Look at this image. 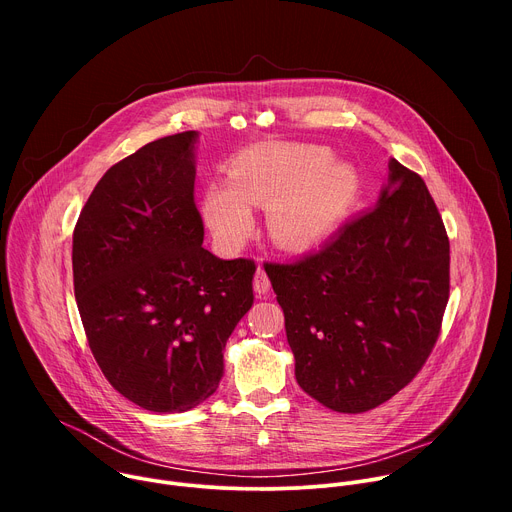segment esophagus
I'll return each mask as SVG.
<instances>
[{
  "label": "esophagus",
  "mask_w": 512,
  "mask_h": 512,
  "mask_svg": "<svg viewBox=\"0 0 512 512\" xmlns=\"http://www.w3.org/2000/svg\"><path fill=\"white\" fill-rule=\"evenodd\" d=\"M253 287H255V294L259 296V298H263L267 291H269V287H271V281H269V277H267V273L259 267L257 269V273H255V279H253Z\"/></svg>",
  "instance_id": "1"
}]
</instances>
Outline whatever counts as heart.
Segmentation results:
<instances>
[{"instance_id":"b5f03b06","label":"heart","mask_w":512,"mask_h":512,"mask_svg":"<svg viewBox=\"0 0 512 512\" xmlns=\"http://www.w3.org/2000/svg\"><path fill=\"white\" fill-rule=\"evenodd\" d=\"M324 145L271 143L237 158L233 182H212L202 198L204 223L223 247H239L253 231L251 204H269V229L287 247L326 237L354 204L358 176L334 164Z\"/></svg>"}]
</instances>
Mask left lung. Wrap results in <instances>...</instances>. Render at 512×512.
I'll return each mask as SVG.
<instances>
[{
  "instance_id": "obj_1",
  "label": "left lung",
  "mask_w": 512,
  "mask_h": 512,
  "mask_svg": "<svg viewBox=\"0 0 512 512\" xmlns=\"http://www.w3.org/2000/svg\"><path fill=\"white\" fill-rule=\"evenodd\" d=\"M265 267L298 385L362 413L421 371L450 298V241L425 182L395 158L375 208L298 263Z\"/></svg>"
}]
</instances>
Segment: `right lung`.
Here are the masks:
<instances>
[{"label": "right lung", "mask_w": 512, "mask_h": 512, "mask_svg": "<svg viewBox=\"0 0 512 512\" xmlns=\"http://www.w3.org/2000/svg\"><path fill=\"white\" fill-rule=\"evenodd\" d=\"M196 131L111 166L72 235L75 298L105 379L131 403L182 413L221 383L223 350L253 306L251 259L202 247Z\"/></svg>", "instance_id": "obj_1"}]
</instances>
